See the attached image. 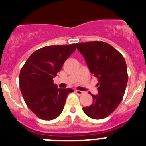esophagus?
Listing matches in <instances>:
<instances>
[{
	"mask_svg": "<svg viewBox=\"0 0 146 146\" xmlns=\"http://www.w3.org/2000/svg\"><path fill=\"white\" fill-rule=\"evenodd\" d=\"M75 92L77 94L78 96H82V94L84 93V92H82V91H80V90H76Z\"/></svg>",
	"mask_w": 146,
	"mask_h": 146,
	"instance_id": "esophagus-1",
	"label": "esophagus"
}]
</instances>
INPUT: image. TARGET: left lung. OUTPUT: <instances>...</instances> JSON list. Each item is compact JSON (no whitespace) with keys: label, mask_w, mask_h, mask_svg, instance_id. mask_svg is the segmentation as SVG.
<instances>
[{"label":"left lung","mask_w":146,"mask_h":146,"mask_svg":"<svg viewBox=\"0 0 146 146\" xmlns=\"http://www.w3.org/2000/svg\"><path fill=\"white\" fill-rule=\"evenodd\" d=\"M90 73L98 79L97 95L93 102L82 108L88 117L96 120L109 116L120 104L128 81L124 58L111 44L103 42L76 44Z\"/></svg>","instance_id":"8db88e82"}]
</instances>
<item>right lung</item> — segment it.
Returning <instances> with one entry per match:
<instances>
[{
  "label": "right lung",
  "mask_w": 146,
  "mask_h": 146,
  "mask_svg": "<svg viewBox=\"0 0 146 146\" xmlns=\"http://www.w3.org/2000/svg\"><path fill=\"white\" fill-rule=\"evenodd\" d=\"M76 50L75 44L44 47L32 54L19 73V87L24 101L35 115L44 120L62 113L72 89H59L53 78Z\"/></svg>",
  "instance_id": "1"
}]
</instances>
